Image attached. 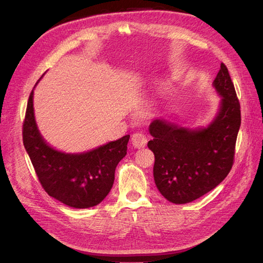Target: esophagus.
<instances>
[{"instance_id": "obj_1", "label": "esophagus", "mask_w": 263, "mask_h": 263, "mask_svg": "<svg viewBox=\"0 0 263 263\" xmlns=\"http://www.w3.org/2000/svg\"><path fill=\"white\" fill-rule=\"evenodd\" d=\"M132 144L135 148H143L147 144V137L142 133L134 134L132 137Z\"/></svg>"}]
</instances>
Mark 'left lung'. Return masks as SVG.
I'll return each instance as SVG.
<instances>
[{
    "instance_id": "left-lung-1",
    "label": "left lung",
    "mask_w": 263,
    "mask_h": 263,
    "mask_svg": "<svg viewBox=\"0 0 263 263\" xmlns=\"http://www.w3.org/2000/svg\"><path fill=\"white\" fill-rule=\"evenodd\" d=\"M213 86L222 99L208 127L189 129L156 119L149 125L148 148L155 155L154 180L166 200L185 204L216 187L232 168L241 125L240 102L229 70L221 63Z\"/></svg>"
}]
</instances>
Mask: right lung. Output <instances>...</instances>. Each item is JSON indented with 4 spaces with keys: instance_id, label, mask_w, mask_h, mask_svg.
Masks as SVG:
<instances>
[{
    "instance_id": "obj_1",
    "label": "right lung",
    "mask_w": 263,
    "mask_h": 263,
    "mask_svg": "<svg viewBox=\"0 0 263 263\" xmlns=\"http://www.w3.org/2000/svg\"><path fill=\"white\" fill-rule=\"evenodd\" d=\"M23 145L43 190L70 208L87 209L109 193L115 170L127 154L129 135L81 154H66L50 147L35 124L33 90L28 100L22 127Z\"/></svg>"
}]
</instances>
